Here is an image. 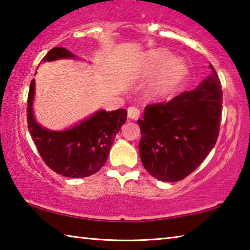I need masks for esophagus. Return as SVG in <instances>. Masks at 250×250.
<instances>
[{"mask_svg": "<svg viewBox=\"0 0 250 250\" xmlns=\"http://www.w3.org/2000/svg\"><path fill=\"white\" fill-rule=\"evenodd\" d=\"M140 117V110L135 107H129L128 108V118L132 120H138Z\"/></svg>", "mask_w": 250, "mask_h": 250, "instance_id": "34e87169", "label": "esophagus"}]
</instances>
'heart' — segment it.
Instances as JSON below:
<instances>
[{
    "label": "heart",
    "instance_id": "obj_1",
    "mask_svg": "<svg viewBox=\"0 0 250 250\" xmlns=\"http://www.w3.org/2000/svg\"><path fill=\"white\" fill-rule=\"evenodd\" d=\"M188 65L184 59L173 58L167 49H153L142 58L137 73L141 76H155L149 94L152 97H161L170 92L188 75Z\"/></svg>",
    "mask_w": 250,
    "mask_h": 250
}]
</instances>
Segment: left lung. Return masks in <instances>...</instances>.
Masks as SVG:
<instances>
[{
    "label": "left lung",
    "mask_w": 250,
    "mask_h": 250,
    "mask_svg": "<svg viewBox=\"0 0 250 250\" xmlns=\"http://www.w3.org/2000/svg\"><path fill=\"white\" fill-rule=\"evenodd\" d=\"M191 91L146 107L139 119L141 161L155 179L176 182L195 170L216 145L223 91L214 67Z\"/></svg>",
    "instance_id": "8db88e82"
}]
</instances>
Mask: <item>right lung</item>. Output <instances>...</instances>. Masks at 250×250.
I'll list each match as a JSON object with an SVG mask.
<instances>
[{
    "label": "right lung",
    "mask_w": 250,
    "mask_h": 250,
    "mask_svg": "<svg viewBox=\"0 0 250 250\" xmlns=\"http://www.w3.org/2000/svg\"><path fill=\"white\" fill-rule=\"evenodd\" d=\"M78 59L64 47H54L42 62ZM35 79L29 86L27 124L42 159L57 174L66 177H87L104 166L116 134L126 120V110H98L94 115L65 130H49L42 126L34 116Z\"/></svg>",
    "instance_id": "obj_1"
}]
</instances>
